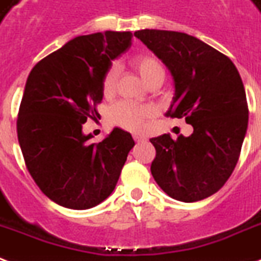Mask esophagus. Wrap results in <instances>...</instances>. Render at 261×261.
Masks as SVG:
<instances>
[{
	"label": "esophagus",
	"instance_id": "1",
	"mask_svg": "<svg viewBox=\"0 0 261 261\" xmlns=\"http://www.w3.org/2000/svg\"><path fill=\"white\" fill-rule=\"evenodd\" d=\"M134 140H136V142H144V141H145V137L134 136Z\"/></svg>",
	"mask_w": 261,
	"mask_h": 261
}]
</instances>
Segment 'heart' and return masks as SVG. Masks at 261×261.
Instances as JSON below:
<instances>
[{
    "label": "heart",
    "instance_id": "heart-1",
    "mask_svg": "<svg viewBox=\"0 0 261 261\" xmlns=\"http://www.w3.org/2000/svg\"><path fill=\"white\" fill-rule=\"evenodd\" d=\"M130 66L137 71L141 80L150 88L159 87L165 80L166 70L163 63L150 54H137L130 59ZM116 80H117V66H111L106 71L102 80V91L105 95H111L115 91ZM152 115V111L148 106L134 105L130 102H119L111 111L112 120L116 124L124 127L127 130H138L144 119Z\"/></svg>",
    "mask_w": 261,
    "mask_h": 261
}]
</instances>
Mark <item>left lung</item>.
<instances>
[{
  "mask_svg": "<svg viewBox=\"0 0 261 261\" xmlns=\"http://www.w3.org/2000/svg\"><path fill=\"white\" fill-rule=\"evenodd\" d=\"M169 69L174 96L166 116L185 117L190 137L152 138L150 173L173 199L196 202L232 174L248 130L249 111L238 69L224 54L190 34L145 29L134 33Z\"/></svg>",
  "mask_w": 261,
  "mask_h": 261,
  "instance_id": "obj_1",
  "label": "left lung"
}]
</instances>
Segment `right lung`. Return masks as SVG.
Returning a JSON list of instances; mask_svg holds the SVG:
<instances>
[{"mask_svg": "<svg viewBox=\"0 0 261 261\" xmlns=\"http://www.w3.org/2000/svg\"><path fill=\"white\" fill-rule=\"evenodd\" d=\"M131 32L79 36L33 67L17 116V140L40 190L55 203L91 209L113 192L136 145L115 127L99 144L83 133L103 98L102 80L112 61L131 47Z\"/></svg>", "mask_w": 261, "mask_h": 261, "instance_id": "1", "label": "right lung"}]
</instances>
